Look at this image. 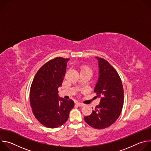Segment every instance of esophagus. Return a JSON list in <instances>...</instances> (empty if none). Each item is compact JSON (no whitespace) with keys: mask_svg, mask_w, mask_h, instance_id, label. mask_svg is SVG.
<instances>
[{"mask_svg":"<svg viewBox=\"0 0 151 151\" xmlns=\"http://www.w3.org/2000/svg\"><path fill=\"white\" fill-rule=\"evenodd\" d=\"M76 104L78 106H84V104H83V103H79V102H78V103H76Z\"/></svg>","mask_w":151,"mask_h":151,"instance_id":"1","label":"esophagus"}]
</instances>
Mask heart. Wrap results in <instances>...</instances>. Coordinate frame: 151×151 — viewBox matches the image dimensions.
Returning a JSON list of instances; mask_svg holds the SVG:
<instances>
[{
	"mask_svg": "<svg viewBox=\"0 0 151 151\" xmlns=\"http://www.w3.org/2000/svg\"><path fill=\"white\" fill-rule=\"evenodd\" d=\"M82 71H89V72H90L92 73L91 69H90V68H89L88 67H87V66H83V67H82V68H81V72H82Z\"/></svg>",
	"mask_w": 151,
	"mask_h": 151,
	"instance_id": "heart-1",
	"label": "heart"
}]
</instances>
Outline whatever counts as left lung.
Segmentation results:
<instances>
[{
    "instance_id": "left-lung-1",
    "label": "left lung",
    "mask_w": 151,
    "mask_h": 151,
    "mask_svg": "<svg viewBox=\"0 0 151 151\" xmlns=\"http://www.w3.org/2000/svg\"><path fill=\"white\" fill-rule=\"evenodd\" d=\"M96 58L99 72L94 91L100 101L92 114L84 117V120L94 128L103 129L111 126L119 116L124 104V90L116 70L104 59Z\"/></svg>"
}]
</instances>
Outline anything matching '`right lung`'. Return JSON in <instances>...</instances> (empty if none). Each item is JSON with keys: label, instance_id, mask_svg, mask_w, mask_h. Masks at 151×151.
<instances>
[{"label": "right lung", "instance_id": "right-lung-1", "mask_svg": "<svg viewBox=\"0 0 151 151\" xmlns=\"http://www.w3.org/2000/svg\"><path fill=\"white\" fill-rule=\"evenodd\" d=\"M69 58L56 57L44 64L33 80L30 102L37 121L48 128H54L65 123L74 101L58 96Z\"/></svg>", "mask_w": 151, "mask_h": 151}]
</instances>
